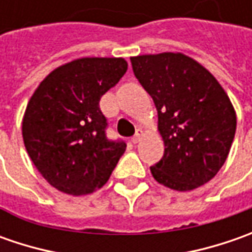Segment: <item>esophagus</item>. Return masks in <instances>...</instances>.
I'll use <instances>...</instances> for the list:
<instances>
[{"mask_svg":"<svg viewBox=\"0 0 252 252\" xmlns=\"http://www.w3.org/2000/svg\"><path fill=\"white\" fill-rule=\"evenodd\" d=\"M143 134H144V131L141 130V129H137V130H136V134L131 137V141H133L134 144H137V143L143 139Z\"/></svg>","mask_w":252,"mask_h":252,"instance_id":"34e87169","label":"esophagus"}]
</instances>
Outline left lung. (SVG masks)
Masks as SVG:
<instances>
[{"mask_svg": "<svg viewBox=\"0 0 252 252\" xmlns=\"http://www.w3.org/2000/svg\"><path fill=\"white\" fill-rule=\"evenodd\" d=\"M133 73L158 113L164 156L150 167L154 179L187 192L209 182L223 167L237 116L226 91L202 64L182 53L130 57Z\"/></svg>", "mask_w": 252, "mask_h": 252, "instance_id": "1", "label": "left lung"}]
</instances>
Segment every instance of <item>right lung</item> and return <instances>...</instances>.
<instances>
[{
	"instance_id": "obj_1",
	"label": "right lung",
	"mask_w": 252,
	"mask_h": 252,
	"mask_svg": "<svg viewBox=\"0 0 252 252\" xmlns=\"http://www.w3.org/2000/svg\"><path fill=\"white\" fill-rule=\"evenodd\" d=\"M127 70L122 57H83L44 78L22 119L25 147L53 188L81 196L102 188L122 154L123 141L106 137L101 96Z\"/></svg>"
}]
</instances>
